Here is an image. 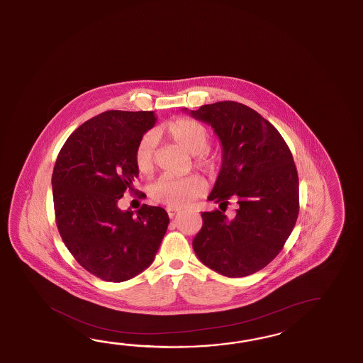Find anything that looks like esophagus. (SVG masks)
Listing matches in <instances>:
<instances>
[{
    "instance_id": "obj_1",
    "label": "esophagus",
    "mask_w": 363,
    "mask_h": 363,
    "mask_svg": "<svg viewBox=\"0 0 363 363\" xmlns=\"http://www.w3.org/2000/svg\"><path fill=\"white\" fill-rule=\"evenodd\" d=\"M166 211H167L170 218H174V216L178 215L179 211H180V207L167 206L166 207Z\"/></svg>"
}]
</instances>
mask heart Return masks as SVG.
I'll list each match as a JSON object with an SVG mask.
<instances>
[{"instance_id": "obj_1", "label": "heart", "mask_w": 363, "mask_h": 363, "mask_svg": "<svg viewBox=\"0 0 363 363\" xmlns=\"http://www.w3.org/2000/svg\"><path fill=\"white\" fill-rule=\"evenodd\" d=\"M169 136L174 142L194 156V164L210 175L216 174L220 166V158L208 150L210 133L202 123L191 118H178L167 122L157 130ZM156 156V136L147 133L136 144L134 160L136 167L142 174L153 170ZM206 188L205 180L199 175H189L177 179L161 177L148 188L150 199L169 206H180L186 201L197 197Z\"/></svg>"}]
</instances>
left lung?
Returning <instances> with one entry per match:
<instances>
[{"mask_svg":"<svg viewBox=\"0 0 363 363\" xmlns=\"http://www.w3.org/2000/svg\"><path fill=\"white\" fill-rule=\"evenodd\" d=\"M186 111V108H185ZM220 139L223 162L208 199L228 206L202 213L193 249L208 268L227 277H246L279 254L298 215V177L291 150L269 121L237 101H218L191 111Z\"/></svg>","mask_w":363,"mask_h":363,"instance_id":"left-lung-1","label":"left lung"}]
</instances>
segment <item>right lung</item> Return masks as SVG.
<instances>
[{
  "label": "right lung",
  "mask_w": 363,
  "mask_h": 363,
  "mask_svg": "<svg viewBox=\"0 0 363 363\" xmlns=\"http://www.w3.org/2000/svg\"><path fill=\"white\" fill-rule=\"evenodd\" d=\"M156 123L153 112L107 111L67 139L52 171L55 220L77 263L95 277L122 282L147 269L169 225L162 207L122 211L118 199L138 178L136 144Z\"/></svg>",
  "instance_id": "right-lung-1"
}]
</instances>
